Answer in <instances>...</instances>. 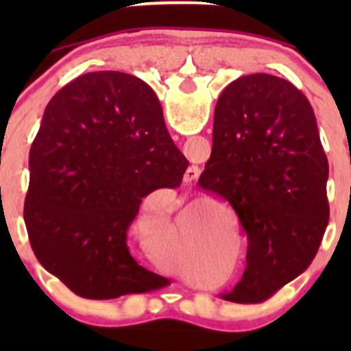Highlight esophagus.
I'll return each instance as SVG.
<instances>
[{
  "mask_svg": "<svg viewBox=\"0 0 351 351\" xmlns=\"http://www.w3.org/2000/svg\"><path fill=\"white\" fill-rule=\"evenodd\" d=\"M199 173H201V170L198 167H189L188 170L184 171V181H186V183H191V181H195L196 178H198Z\"/></svg>",
  "mask_w": 351,
  "mask_h": 351,
  "instance_id": "esophagus-1",
  "label": "esophagus"
}]
</instances>
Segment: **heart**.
Returning a JSON list of instances; mask_svg holds the SVG:
<instances>
[{
	"label": "heart",
	"mask_w": 351,
	"mask_h": 351,
	"mask_svg": "<svg viewBox=\"0 0 351 351\" xmlns=\"http://www.w3.org/2000/svg\"><path fill=\"white\" fill-rule=\"evenodd\" d=\"M153 256L168 271L188 274L196 269V252L176 234V229L156 231L153 234Z\"/></svg>",
	"instance_id": "heart-1"
}]
</instances>
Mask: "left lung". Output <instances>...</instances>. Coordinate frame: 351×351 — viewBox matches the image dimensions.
Listing matches in <instances>:
<instances>
[{"label": "left lung", "instance_id": "obj_1", "mask_svg": "<svg viewBox=\"0 0 351 351\" xmlns=\"http://www.w3.org/2000/svg\"><path fill=\"white\" fill-rule=\"evenodd\" d=\"M327 178L315 115L299 88L263 72L224 88L198 180L229 201L247 236L243 279L223 299L261 304L308 267L328 224Z\"/></svg>", "mask_w": 351, "mask_h": 351}]
</instances>
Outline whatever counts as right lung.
<instances>
[{
	"label": "right lung",
	"mask_w": 351,
	"mask_h": 351,
	"mask_svg": "<svg viewBox=\"0 0 351 351\" xmlns=\"http://www.w3.org/2000/svg\"><path fill=\"white\" fill-rule=\"evenodd\" d=\"M186 168L148 84L79 75L47 104L31 147L24 221L38 261L84 299L163 287L130 256L127 231L145 196L180 186Z\"/></svg>",
	"instance_id": "add662e5"
}]
</instances>
